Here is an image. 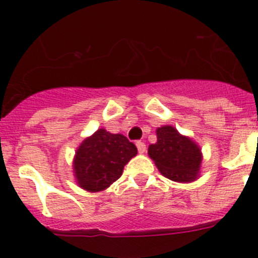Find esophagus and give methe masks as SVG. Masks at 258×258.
<instances>
[{
	"mask_svg": "<svg viewBox=\"0 0 258 258\" xmlns=\"http://www.w3.org/2000/svg\"><path fill=\"white\" fill-rule=\"evenodd\" d=\"M136 146H138V150L140 154H144V153L146 152V145L143 141H138V143H136Z\"/></svg>",
	"mask_w": 258,
	"mask_h": 258,
	"instance_id": "34e87169",
	"label": "esophagus"
}]
</instances>
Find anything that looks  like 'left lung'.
I'll use <instances>...</instances> for the list:
<instances>
[{
    "instance_id": "1",
    "label": "left lung",
    "mask_w": 258,
    "mask_h": 258,
    "mask_svg": "<svg viewBox=\"0 0 258 258\" xmlns=\"http://www.w3.org/2000/svg\"><path fill=\"white\" fill-rule=\"evenodd\" d=\"M148 154L159 172L177 182L197 180L202 164L201 148L175 127L157 128V143L149 145Z\"/></svg>"
}]
</instances>
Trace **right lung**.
<instances>
[{
    "label": "right lung",
    "instance_id": "right-lung-1",
    "mask_svg": "<svg viewBox=\"0 0 258 258\" xmlns=\"http://www.w3.org/2000/svg\"><path fill=\"white\" fill-rule=\"evenodd\" d=\"M136 154V146L126 136L97 130L76 152L73 171L77 184L87 191L105 190L122 176L124 166Z\"/></svg>",
    "mask_w": 258,
    "mask_h": 258
}]
</instances>
